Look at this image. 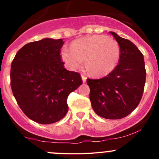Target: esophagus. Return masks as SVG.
<instances>
[{
    "label": "esophagus",
    "instance_id": "1",
    "mask_svg": "<svg viewBox=\"0 0 159 159\" xmlns=\"http://www.w3.org/2000/svg\"><path fill=\"white\" fill-rule=\"evenodd\" d=\"M81 78H82V81H83L84 83H85L86 81H87V77H86L84 75H81Z\"/></svg>",
    "mask_w": 159,
    "mask_h": 159
}]
</instances>
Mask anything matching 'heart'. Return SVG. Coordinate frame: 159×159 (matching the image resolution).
Returning a JSON list of instances; mask_svg holds the SVG:
<instances>
[{"label":"heart","instance_id":"b5f03b06","mask_svg":"<svg viewBox=\"0 0 159 159\" xmlns=\"http://www.w3.org/2000/svg\"><path fill=\"white\" fill-rule=\"evenodd\" d=\"M120 48L116 40L104 35L87 36L72 44V48L61 52L62 60L70 69L80 68L86 59V66L92 75L109 74L117 65Z\"/></svg>","mask_w":159,"mask_h":159}]
</instances>
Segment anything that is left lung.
<instances>
[{"mask_svg":"<svg viewBox=\"0 0 159 159\" xmlns=\"http://www.w3.org/2000/svg\"><path fill=\"white\" fill-rule=\"evenodd\" d=\"M120 48L119 64L107 76L87 79L93 111L101 117L122 119L136 108L146 81L143 55L130 40L111 31Z\"/></svg>","mask_w":159,"mask_h":159,"instance_id":"obj_1","label":"left lung"}]
</instances>
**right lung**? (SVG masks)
<instances>
[{"instance_id": "add662e5", "label": "right lung", "mask_w": 159, "mask_h": 159, "mask_svg": "<svg viewBox=\"0 0 159 159\" xmlns=\"http://www.w3.org/2000/svg\"><path fill=\"white\" fill-rule=\"evenodd\" d=\"M62 39L27 43L11 64L10 84L20 108L40 124L59 121L66 114L67 97L82 84L79 73L66 70L61 57Z\"/></svg>"}]
</instances>
